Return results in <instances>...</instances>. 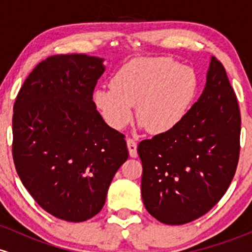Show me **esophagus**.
<instances>
[{"mask_svg":"<svg viewBox=\"0 0 252 252\" xmlns=\"http://www.w3.org/2000/svg\"><path fill=\"white\" fill-rule=\"evenodd\" d=\"M126 146H128L130 156L131 158H136L137 156V143L135 142L134 138H128L126 140Z\"/></svg>","mask_w":252,"mask_h":252,"instance_id":"obj_1","label":"esophagus"}]
</instances>
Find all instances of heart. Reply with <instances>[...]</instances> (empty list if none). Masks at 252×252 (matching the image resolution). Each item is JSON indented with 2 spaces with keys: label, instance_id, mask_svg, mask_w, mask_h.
Masks as SVG:
<instances>
[{
  "label": "heart",
  "instance_id": "1",
  "mask_svg": "<svg viewBox=\"0 0 252 252\" xmlns=\"http://www.w3.org/2000/svg\"><path fill=\"white\" fill-rule=\"evenodd\" d=\"M94 103L111 128H126L136 115L152 134H166L189 115L199 91L194 70L167 59H137L121 67Z\"/></svg>",
  "mask_w": 252,
  "mask_h": 252
}]
</instances>
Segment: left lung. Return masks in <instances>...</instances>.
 <instances>
[{"instance_id": "1", "label": "left lung", "mask_w": 252, "mask_h": 252, "mask_svg": "<svg viewBox=\"0 0 252 252\" xmlns=\"http://www.w3.org/2000/svg\"><path fill=\"white\" fill-rule=\"evenodd\" d=\"M239 136L236 94L222 63L211 57L204 91L180 126L138 144L147 211L167 225L209 212L235 176Z\"/></svg>"}]
</instances>
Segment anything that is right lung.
<instances>
[{
  "label": "right lung",
  "mask_w": 252,
  "mask_h": 252,
  "mask_svg": "<svg viewBox=\"0 0 252 252\" xmlns=\"http://www.w3.org/2000/svg\"><path fill=\"white\" fill-rule=\"evenodd\" d=\"M104 59L62 54L37 63L17 94L13 158L24 186L46 212L80 222L103 209L128 158L124 135L96 110Z\"/></svg>",
  "instance_id": "1"
}]
</instances>
